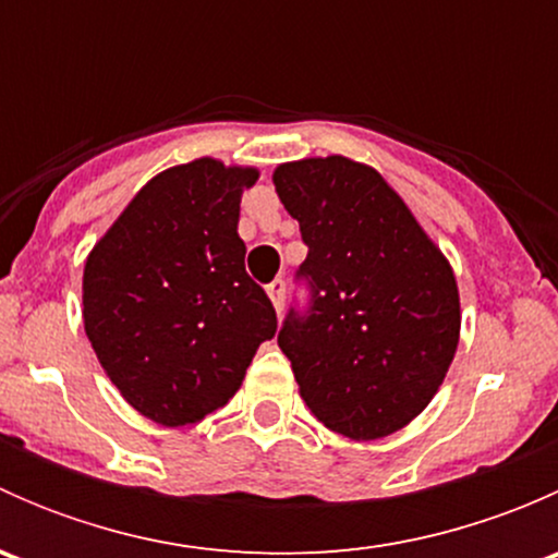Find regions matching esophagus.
I'll return each mask as SVG.
<instances>
[{
    "mask_svg": "<svg viewBox=\"0 0 558 558\" xmlns=\"http://www.w3.org/2000/svg\"><path fill=\"white\" fill-rule=\"evenodd\" d=\"M267 294H269V300H272V305H275V311H283V302H286V280L283 278H275L272 283L267 286Z\"/></svg>",
    "mask_w": 558,
    "mask_h": 558,
    "instance_id": "obj_1",
    "label": "esophagus"
}]
</instances>
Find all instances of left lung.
<instances>
[{
  "label": "left lung",
  "mask_w": 558,
  "mask_h": 558,
  "mask_svg": "<svg viewBox=\"0 0 558 558\" xmlns=\"http://www.w3.org/2000/svg\"><path fill=\"white\" fill-rule=\"evenodd\" d=\"M272 183L307 245L296 278L311 302L291 307L278 335L302 399L337 435H391L432 402L453 362L451 264L373 167L302 159L280 165Z\"/></svg>",
  "instance_id": "obj_1"
}]
</instances>
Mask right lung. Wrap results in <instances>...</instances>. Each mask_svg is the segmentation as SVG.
Instances as JSON below:
<instances>
[{
    "label": "right lung",
    "mask_w": 558,
    "mask_h": 558,
    "mask_svg": "<svg viewBox=\"0 0 558 558\" xmlns=\"http://www.w3.org/2000/svg\"><path fill=\"white\" fill-rule=\"evenodd\" d=\"M253 167L196 159L137 191L88 253L83 324L121 397L165 426L196 424L243 386L278 318L238 234Z\"/></svg>",
    "instance_id": "add662e5"
}]
</instances>
